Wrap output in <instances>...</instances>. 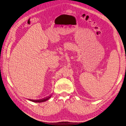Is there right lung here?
I'll return each mask as SVG.
<instances>
[{"label":"right lung","instance_id":"obj_1","mask_svg":"<svg viewBox=\"0 0 126 126\" xmlns=\"http://www.w3.org/2000/svg\"><path fill=\"white\" fill-rule=\"evenodd\" d=\"M50 97H51V96H49V97H46V98L43 99L38 100H30L31 101H32V102H37V103H40V102H45V101H47V100H49V99L50 98Z\"/></svg>","mask_w":126,"mask_h":126}]
</instances>
